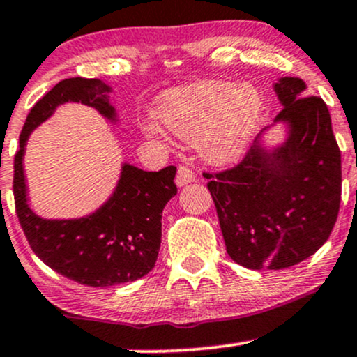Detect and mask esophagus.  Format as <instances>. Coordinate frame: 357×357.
<instances>
[{"mask_svg":"<svg viewBox=\"0 0 357 357\" xmlns=\"http://www.w3.org/2000/svg\"><path fill=\"white\" fill-rule=\"evenodd\" d=\"M194 178H195V175H194L192 168L187 167V165H180L178 170H177V178H175L177 185H185V183L194 182Z\"/></svg>","mask_w":357,"mask_h":357,"instance_id":"obj_1","label":"esophagus"}]
</instances>
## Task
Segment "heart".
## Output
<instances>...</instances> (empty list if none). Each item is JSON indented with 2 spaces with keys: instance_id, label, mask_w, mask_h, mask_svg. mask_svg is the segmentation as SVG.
<instances>
[{
  "instance_id": "1",
  "label": "heart",
  "mask_w": 357,
  "mask_h": 357,
  "mask_svg": "<svg viewBox=\"0 0 357 357\" xmlns=\"http://www.w3.org/2000/svg\"><path fill=\"white\" fill-rule=\"evenodd\" d=\"M260 110L262 98L254 86L206 82L168 95L160 117L180 139L194 141L206 132L202 155L214 163H229L247 148ZM144 132L151 139L162 137V129L153 122Z\"/></svg>"
}]
</instances>
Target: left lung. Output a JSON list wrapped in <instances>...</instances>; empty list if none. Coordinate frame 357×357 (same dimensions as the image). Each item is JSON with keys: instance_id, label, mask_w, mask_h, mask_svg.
<instances>
[{"instance_id": "1", "label": "left lung", "mask_w": 357, "mask_h": 357, "mask_svg": "<svg viewBox=\"0 0 357 357\" xmlns=\"http://www.w3.org/2000/svg\"><path fill=\"white\" fill-rule=\"evenodd\" d=\"M275 93L289 137L266 153L250 148L221 172H204L226 252L248 269H286L313 255L331 236L342 190L340 149L327 105L305 95L300 78H282Z\"/></svg>"}]
</instances>
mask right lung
Returning a JSON list of instances; mask_svg holds the SVG:
<instances>
[{"instance_id":"add662e5","label":"right lung","mask_w":357,"mask_h":357,"mask_svg":"<svg viewBox=\"0 0 357 357\" xmlns=\"http://www.w3.org/2000/svg\"><path fill=\"white\" fill-rule=\"evenodd\" d=\"M109 90L95 78L57 83L30 109L13 167L15 211L33 254L64 278L91 287L132 282L155 267L162 243L163 208L177 194V168L172 165L144 172L124 165L116 192L102 209L83 220L51 221L36 216L26 206L22 158L30 131L61 103L82 102L112 119Z\"/></svg>"}]
</instances>
